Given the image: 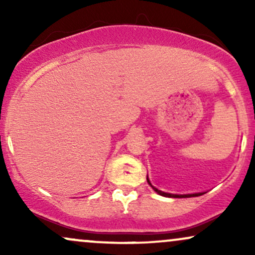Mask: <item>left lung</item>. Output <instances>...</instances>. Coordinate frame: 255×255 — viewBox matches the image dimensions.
I'll list each match as a JSON object with an SVG mask.
<instances>
[{"label":"left lung","mask_w":255,"mask_h":255,"mask_svg":"<svg viewBox=\"0 0 255 255\" xmlns=\"http://www.w3.org/2000/svg\"><path fill=\"white\" fill-rule=\"evenodd\" d=\"M146 178H147V183L150 184L152 188H153V191L157 192L159 195H163V197H168V198H191V197H199V195L204 194V193H195V194H170V193H165V192L159 191V189H157L156 187L152 186L150 180H148V177H146Z\"/></svg>","instance_id":"8db88e82"}]
</instances>
